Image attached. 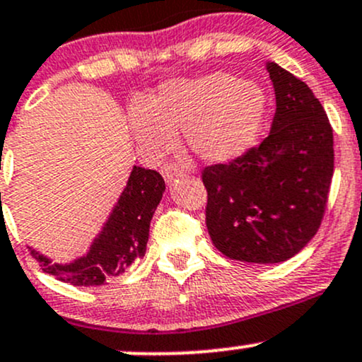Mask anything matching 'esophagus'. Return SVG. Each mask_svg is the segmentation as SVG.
Segmentation results:
<instances>
[{
  "mask_svg": "<svg viewBox=\"0 0 362 362\" xmlns=\"http://www.w3.org/2000/svg\"><path fill=\"white\" fill-rule=\"evenodd\" d=\"M161 173H163V177H165V180L168 182H173L175 178H178V177H182V168L180 166H177V165H173V163H168V165H165L161 168Z\"/></svg>",
  "mask_w": 362,
  "mask_h": 362,
  "instance_id": "esophagus-1",
  "label": "esophagus"
}]
</instances>
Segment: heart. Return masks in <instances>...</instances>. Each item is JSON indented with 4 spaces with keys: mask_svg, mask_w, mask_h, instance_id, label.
I'll return each instance as SVG.
<instances>
[{
    "mask_svg": "<svg viewBox=\"0 0 362 362\" xmlns=\"http://www.w3.org/2000/svg\"><path fill=\"white\" fill-rule=\"evenodd\" d=\"M264 113L266 96L259 86L213 71L163 84L146 106L132 110L130 129L146 149L156 154L172 149L175 134L184 130L197 158L226 163L251 148Z\"/></svg>",
    "mask_w": 362,
    "mask_h": 362,
    "instance_id": "heart-1",
    "label": "heart"
}]
</instances>
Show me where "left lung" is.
<instances>
[{
    "mask_svg": "<svg viewBox=\"0 0 362 362\" xmlns=\"http://www.w3.org/2000/svg\"><path fill=\"white\" fill-rule=\"evenodd\" d=\"M276 96L269 136L202 170L214 247L244 263L287 261L316 235L333 177V130L313 90L268 63Z\"/></svg>",
    "mask_w": 362,
    "mask_h": 362,
    "instance_id": "left-lung-1",
    "label": "left lung"
}]
</instances>
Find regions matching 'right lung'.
I'll list each match as a JSON object with an SVG mask.
<instances>
[{
  "instance_id": "obj_1",
  "label": "right lung",
  "mask_w": 362,
  "mask_h": 362,
  "mask_svg": "<svg viewBox=\"0 0 362 362\" xmlns=\"http://www.w3.org/2000/svg\"><path fill=\"white\" fill-rule=\"evenodd\" d=\"M165 192V180L156 170L134 166L118 204L93 242L87 256L70 264H54L29 247L42 272L77 287H99L118 276L146 254L149 225Z\"/></svg>"
}]
</instances>
